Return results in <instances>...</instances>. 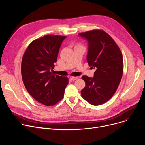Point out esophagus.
<instances>
[{
	"mask_svg": "<svg viewBox=\"0 0 145 145\" xmlns=\"http://www.w3.org/2000/svg\"><path fill=\"white\" fill-rule=\"evenodd\" d=\"M70 79L73 80H75L78 79V77H76V76H71V77H70Z\"/></svg>",
	"mask_w": 145,
	"mask_h": 145,
	"instance_id": "1",
	"label": "esophagus"
}]
</instances>
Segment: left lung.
Listing matches in <instances>:
<instances>
[{
  "instance_id": "obj_1",
  "label": "left lung",
  "mask_w": 145,
  "mask_h": 145,
  "mask_svg": "<svg viewBox=\"0 0 145 145\" xmlns=\"http://www.w3.org/2000/svg\"><path fill=\"white\" fill-rule=\"evenodd\" d=\"M79 35L88 41L87 62L96 68L94 77H82L86 86L82 97L92 105H100L112 98L119 86L123 72L121 52L112 37L103 30L95 29Z\"/></svg>"
}]
</instances>
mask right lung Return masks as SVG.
<instances>
[{
  "label": "right lung",
  "mask_w": 145,
  "mask_h": 145,
  "mask_svg": "<svg viewBox=\"0 0 145 145\" xmlns=\"http://www.w3.org/2000/svg\"><path fill=\"white\" fill-rule=\"evenodd\" d=\"M64 36L47 35L30 43L23 56L21 73L29 94L46 106H53L62 99L68 78L50 72L54 68Z\"/></svg>",
  "instance_id": "add662e5"
}]
</instances>
